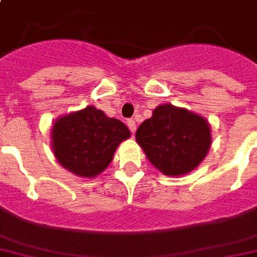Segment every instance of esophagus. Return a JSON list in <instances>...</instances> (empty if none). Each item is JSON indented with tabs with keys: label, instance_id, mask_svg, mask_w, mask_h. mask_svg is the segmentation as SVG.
I'll use <instances>...</instances> for the list:
<instances>
[{
	"label": "esophagus",
	"instance_id": "34e87169",
	"mask_svg": "<svg viewBox=\"0 0 257 257\" xmlns=\"http://www.w3.org/2000/svg\"><path fill=\"white\" fill-rule=\"evenodd\" d=\"M127 125H128V128H130V132H132V133L136 132V128H137V127H136V121H134L133 118L127 120Z\"/></svg>",
	"mask_w": 257,
	"mask_h": 257
}]
</instances>
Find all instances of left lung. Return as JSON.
<instances>
[{"label": "left lung", "mask_w": 257, "mask_h": 257, "mask_svg": "<svg viewBox=\"0 0 257 257\" xmlns=\"http://www.w3.org/2000/svg\"><path fill=\"white\" fill-rule=\"evenodd\" d=\"M136 140L161 173L182 175L205 158L211 146V130L204 117L173 104H163L140 124Z\"/></svg>", "instance_id": "1"}]
</instances>
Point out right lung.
I'll return each instance as SVG.
<instances>
[{"mask_svg": "<svg viewBox=\"0 0 257 257\" xmlns=\"http://www.w3.org/2000/svg\"><path fill=\"white\" fill-rule=\"evenodd\" d=\"M128 137L124 123L89 106L55 121L52 149L66 170L90 178L107 168L117 146Z\"/></svg>", "mask_w": 257, "mask_h": 257, "instance_id": "obj_1", "label": "right lung"}]
</instances>
